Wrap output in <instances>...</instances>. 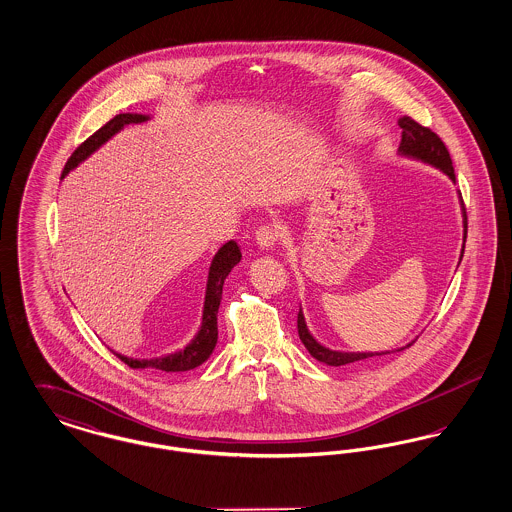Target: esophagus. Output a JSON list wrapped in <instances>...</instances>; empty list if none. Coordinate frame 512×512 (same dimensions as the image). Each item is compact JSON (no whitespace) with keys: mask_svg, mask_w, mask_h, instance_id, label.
Here are the masks:
<instances>
[{"mask_svg":"<svg viewBox=\"0 0 512 512\" xmlns=\"http://www.w3.org/2000/svg\"><path fill=\"white\" fill-rule=\"evenodd\" d=\"M255 240L259 247L263 249H272L276 242H278V230L272 228V226H261L257 232H255Z\"/></svg>","mask_w":512,"mask_h":512,"instance_id":"esophagus-1","label":"esophagus"}]
</instances>
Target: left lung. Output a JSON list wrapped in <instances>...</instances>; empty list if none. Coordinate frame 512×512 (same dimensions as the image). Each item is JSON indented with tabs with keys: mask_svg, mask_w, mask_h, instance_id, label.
<instances>
[{
	"mask_svg": "<svg viewBox=\"0 0 512 512\" xmlns=\"http://www.w3.org/2000/svg\"><path fill=\"white\" fill-rule=\"evenodd\" d=\"M399 126L403 128V138H401V146H399V151L403 155H413L416 159H422V161H426V163L441 169L451 180H455V169H453V161H451L449 149L443 144V140L439 138L434 130H430L428 126H422L420 122L414 121L411 117H403L399 121ZM466 230H468V220H466V211H464V234H466ZM464 240H466V236H464ZM297 332H299V338L303 341V345L307 347V351L317 361L326 363V365H349V363H357V361H363V359H368V357L386 355V353H338V351L322 347L309 334L301 311L297 313ZM409 345H413V343H409Z\"/></svg>",
	"mask_w": 512,
	"mask_h": 512,
	"instance_id": "1",
	"label": "left lung"
}]
</instances>
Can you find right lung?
I'll list each match as a JSON object with an SVG mask.
<instances>
[{"mask_svg": "<svg viewBox=\"0 0 512 512\" xmlns=\"http://www.w3.org/2000/svg\"><path fill=\"white\" fill-rule=\"evenodd\" d=\"M144 115H130V113H122L113 117L111 121L105 122L99 130H96L88 140H84L80 146L76 147L73 155L69 157L61 178L67 172L74 169L80 161H84L92 151H96L103 142H107L115 132H119L124 124H138V122L146 121ZM242 259V251L234 240H230L228 244L220 247L219 253L213 259V265L209 270V282H207V295H205V307H203V322L201 328L197 332L194 341L178 353H172L167 357H159V359H128L122 357L119 353H115L121 359L124 365L130 368H155V370H163V372H186L192 370L195 366L205 363L219 338V328H217V313H219L220 299H222V284L228 276V272L236 267Z\"/></svg>", "mask_w": 512, "mask_h": 512, "instance_id": "1", "label": "right lung"}]
</instances>
